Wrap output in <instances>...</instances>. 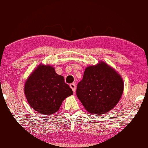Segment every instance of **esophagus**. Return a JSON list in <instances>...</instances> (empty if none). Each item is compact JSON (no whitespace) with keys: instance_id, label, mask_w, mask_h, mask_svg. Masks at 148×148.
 Wrapping results in <instances>:
<instances>
[{"instance_id":"obj_1","label":"esophagus","mask_w":148,"mask_h":148,"mask_svg":"<svg viewBox=\"0 0 148 148\" xmlns=\"http://www.w3.org/2000/svg\"><path fill=\"white\" fill-rule=\"evenodd\" d=\"M70 87L72 88V91H73L74 94L75 92H76V85H75L74 83H71L70 85Z\"/></svg>"}]
</instances>
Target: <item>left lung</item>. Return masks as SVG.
<instances>
[{
  "label": "left lung",
  "instance_id": "left-lung-1",
  "mask_svg": "<svg viewBox=\"0 0 148 148\" xmlns=\"http://www.w3.org/2000/svg\"><path fill=\"white\" fill-rule=\"evenodd\" d=\"M124 82L121 75L100 61L85 69L83 79L77 84L76 94L90 114H103L117 105L123 95Z\"/></svg>",
  "mask_w": 148,
  "mask_h": 148
}]
</instances>
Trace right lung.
Masks as SVG:
<instances>
[{
  "mask_svg": "<svg viewBox=\"0 0 148 148\" xmlns=\"http://www.w3.org/2000/svg\"><path fill=\"white\" fill-rule=\"evenodd\" d=\"M24 94L33 110L46 116L58 110L63 101L73 92L54 67L40 63L26 80Z\"/></svg>",
  "mask_w": 148,
  "mask_h": 148,
  "instance_id": "add662e5",
  "label": "right lung"
}]
</instances>
